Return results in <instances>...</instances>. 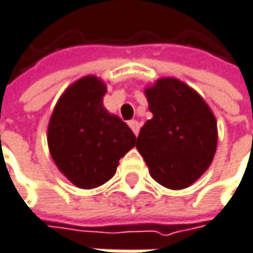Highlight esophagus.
<instances>
[{
	"instance_id": "1",
	"label": "esophagus",
	"mask_w": 253,
	"mask_h": 253,
	"mask_svg": "<svg viewBox=\"0 0 253 253\" xmlns=\"http://www.w3.org/2000/svg\"><path fill=\"white\" fill-rule=\"evenodd\" d=\"M128 126H130V128L133 130V133L137 136L139 134V130H140V123L137 122V120H130L128 122Z\"/></svg>"
}]
</instances>
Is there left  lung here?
I'll return each instance as SVG.
<instances>
[{
  "mask_svg": "<svg viewBox=\"0 0 253 253\" xmlns=\"http://www.w3.org/2000/svg\"><path fill=\"white\" fill-rule=\"evenodd\" d=\"M145 94L153 117L140 128L136 148L156 182L187 188L214 158L216 119L194 89L175 78L158 80Z\"/></svg>",
  "mask_w": 253,
  "mask_h": 253,
  "instance_id": "8db88e82",
  "label": "left lung"
}]
</instances>
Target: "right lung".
<instances>
[{"label":"right lung","instance_id":"right-lung-1","mask_svg":"<svg viewBox=\"0 0 253 253\" xmlns=\"http://www.w3.org/2000/svg\"><path fill=\"white\" fill-rule=\"evenodd\" d=\"M107 88L97 77H84L59 98L47 128L50 155L62 173L80 188L107 182L119 161L136 145V136L103 105Z\"/></svg>","mask_w":253,"mask_h":253}]
</instances>
